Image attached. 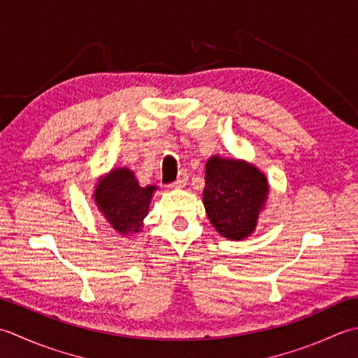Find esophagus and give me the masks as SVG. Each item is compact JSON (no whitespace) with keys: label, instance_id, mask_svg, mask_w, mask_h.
Returning <instances> with one entry per match:
<instances>
[{"label":"esophagus","instance_id":"esophagus-1","mask_svg":"<svg viewBox=\"0 0 358 358\" xmlns=\"http://www.w3.org/2000/svg\"><path fill=\"white\" fill-rule=\"evenodd\" d=\"M187 180H188V174H187V171L185 170H182V171H179V176H178V179L173 182L171 184V187H174V188H182V187H185L187 185Z\"/></svg>","mask_w":358,"mask_h":358}]
</instances>
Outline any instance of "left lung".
I'll use <instances>...</instances> for the list:
<instances>
[{
    "label": "left lung",
    "instance_id": "8db88e82",
    "mask_svg": "<svg viewBox=\"0 0 358 358\" xmlns=\"http://www.w3.org/2000/svg\"><path fill=\"white\" fill-rule=\"evenodd\" d=\"M267 194L266 174L255 165L221 156L207 160L202 201L211 225L224 238L241 241L250 236Z\"/></svg>",
    "mask_w": 358,
    "mask_h": 358
}]
</instances>
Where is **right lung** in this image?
Masks as SVG:
<instances>
[{"instance_id": "obj_1", "label": "right lung", "mask_w": 358, "mask_h": 358, "mask_svg": "<svg viewBox=\"0 0 358 358\" xmlns=\"http://www.w3.org/2000/svg\"><path fill=\"white\" fill-rule=\"evenodd\" d=\"M156 189V185H138L131 170L114 169L99 179L94 202L115 231L120 235H133L142 230Z\"/></svg>"}]
</instances>
